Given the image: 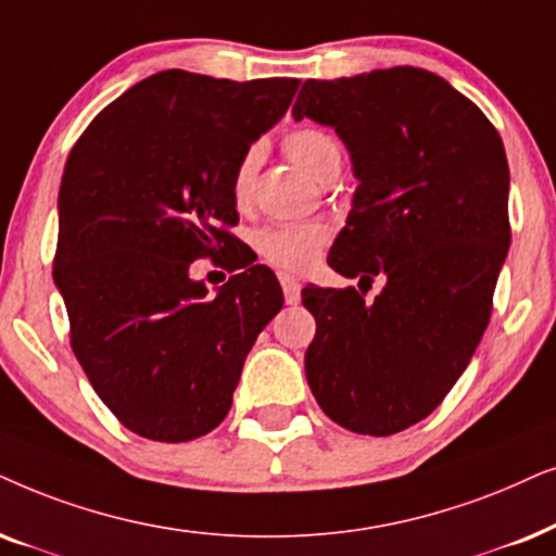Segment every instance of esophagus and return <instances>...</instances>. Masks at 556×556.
I'll return each instance as SVG.
<instances>
[{
	"mask_svg": "<svg viewBox=\"0 0 556 556\" xmlns=\"http://www.w3.org/2000/svg\"><path fill=\"white\" fill-rule=\"evenodd\" d=\"M279 285H282V290H285V300H287V305H298L300 302V282L298 279L292 277V274H279Z\"/></svg>",
	"mask_w": 556,
	"mask_h": 556,
	"instance_id": "obj_1",
	"label": "esophagus"
}]
</instances>
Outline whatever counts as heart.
Segmentation results:
<instances>
[{"instance_id":"obj_1","label":"heart","mask_w":556,"mask_h":556,"mask_svg":"<svg viewBox=\"0 0 556 556\" xmlns=\"http://www.w3.org/2000/svg\"><path fill=\"white\" fill-rule=\"evenodd\" d=\"M282 147L294 165H300L315 180L328 182L340 169V144L336 137L317 127H298L287 131ZM258 173V150L247 147L233 162L228 177V192L236 208H249L254 198ZM256 251L266 262L287 271H305L320 258L323 249L330 243V228L320 220H302V224H269L258 228Z\"/></svg>"}]
</instances>
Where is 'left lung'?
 I'll list each match as a JSON object with an SVG mask.
<instances>
[{
  "instance_id": "obj_1",
  "label": "left lung",
  "mask_w": 556,
  "mask_h": 556,
  "mask_svg": "<svg viewBox=\"0 0 556 556\" xmlns=\"http://www.w3.org/2000/svg\"><path fill=\"white\" fill-rule=\"evenodd\" d=\"M292 116L336 129L361 180L328 264L362 292L302 290L317 323L307 383L340 427L389 438L438 409L491 320L510 243L506 150L468 96L412 65L309 78Z\"/></svg>"
}]
</instances>
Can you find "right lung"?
<instances>
[{"label":"right lung","instance_id":"1","mask_svg":"<svg viewBox=\"0 0 556 556\" xmlns=\"http://www.w3.org/2000/svg\"><path fill=\"white\" fill-rule=\"evenodd\" d=\"M298 86L162 71L111 101L73 144L53 279L78 364L139 438L188 442L216 429L247 353L285 305L274 271L251 264L228 231L239 224L228 177ZM195 257L244 271L208 299L189 279Z\"/></svg>","mask_w":556,"mask_h":556}]
</instances>
